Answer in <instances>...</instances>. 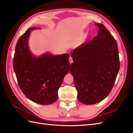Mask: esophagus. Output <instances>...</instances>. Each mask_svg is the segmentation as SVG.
I'll use <instances>...</instances> for the list:
<instances>
[{
    "mask_svg": "<svg viewBox=\"0 0 133 133\" xmlns=\"http://www.w3.org/2000/svg\"><path fill=\"white\" fill-rule=\"evenodd\" d=\"M69 63H70V64H71V63L73 62V59H72V57H70V58H69Z\"/></svg>",
    "mask_w": 133,
    "mask_h": 133,
    "instance_id": "34e87169",
    "label": "esophagus"
}]
</instances>
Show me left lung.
<instances>
[{
	"mask_svg": "<svg viewBox=\"0 0 133 133\" xmlns=\"http://www.w3.org/2000/svg\"><path fill=\"white\" fill-rule=\"evenodd\" d=\"M97 35L75 49L70 71L79 101L94 104L109 94L120 68L119 50L114 38L102 24L96 23Z\"/></svg>",
	"mask_w": 133,
	"mask_h": 133,
	"instance_id": "obj_1",
	"label": "left lung"
}]
</instances>
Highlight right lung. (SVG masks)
Instances as JSON below:
<instances>
[{"instance_id": "1", "label": "right lung", "mask_w": 133, "mask_h": 133, "mask_svg": "<svg viewBox=\"0 0 133 133\" xmlns=\"http://www.w3.org/2000/svg\"><path fill=\"white\" fill-rule=\"evenodd\" d=\"M29 28L19 38L15 46L13 68L20 89L26 98L42 105H48L58 98V91L69 71V54H46L32 55L28 46Z\"/></svg>"}]
</instances>
